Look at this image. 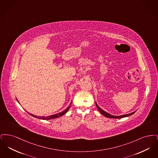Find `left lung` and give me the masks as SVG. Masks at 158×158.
I'll return each instance as SVG.
<instances>
[{
  "label": "left lung",
  "mask_w": 158,
  "mask_h": 158,
  "mask_svg": "<svg viewBox=\"0 0 158 158\" xmlns=\"http://www.w3.org/2000/svg\"><path fill=\"white\" fill-rule=\"evenodd\" d=\"M95 104L97 106V108H98L99 111L100 113H101L102 115H104L106 117H108V118H124V117H126L128 116H130V115H133V114H135V111H134L133 113H130V114H124V115H113L109 113H106L105 111H104L102 109H101L99 106H98L97 103L95 102Z\"/></svg>",
  "instance_id": "8db88e82"
}]
</instances>
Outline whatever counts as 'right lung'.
Segmentation results:
<instances>
[{
  "label": "right lung",
  "instance_id": "right-lung-1",
  "mask_svg": "<svg viewBox=\"0 0 158 158\" xmlns=\"http://www.w3.org/2000/svg\"><path fill=\"white\" fill-rule=\"evenodd\" d=\"M17 101L18 102V99H17ZM18 103H19V102H18ZM71 105H72V101H71V102H70V105L68 106V108H66L65 110L63 111L62 112H60V113H57V114H53V115H52L47 116V117H41V116H40V117H38V116H37V115H34V114H30V115H31V116L37 118L41 119V120H51V119H54V118H59V117H61V116H62L63 115L65 114L66 113L68 112V110H69V109L70 108V107L71 106ZM27 113H28V112H27Z\"/></svg>",
  "mask_w": 158,
  "mask_h": 158
}]
</instances>
